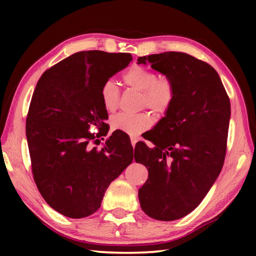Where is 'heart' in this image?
<instances>
[{
  "instance_id": "obj_1",
  "label": "heart",
  "mask_w": 256,
  "mask_h": 256,
  "mask_svg": "<svg viewBox=\"0 0 256 256\" xmlns=\"http://www.w3.org/2000/svg\"><path fill=\"white\" fill-rule=\"evenodd\" d=\"M172 90L168 80L165 77L157 78L145 94L146 106L157 116H162L170 103Z\"/></svg>"
}]
</instances>
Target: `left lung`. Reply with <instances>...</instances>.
Segmentation results:
<instances>
[{"label":"left lung","instance_id":"left-lung-1","mask_svg":"<svg viewBox=\"0 0 256 256\" xmlns=\"http://www.w3.org/2000/svg\"><path fill=\"white\" fill-rule=\"evenodd\" d=\"M118 70L104 52H79L47 69L32 94L26 118L32 177L46 202L69 218L94 214L132 162L122 145L106 138L103 122V86Z\"/></svg>","mask_w":256,"mask_h":256}]
</instances>
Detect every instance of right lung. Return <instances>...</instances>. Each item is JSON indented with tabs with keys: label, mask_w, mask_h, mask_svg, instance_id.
Returning a JSON list of instances; mask_svg holds the SVG:
<instances>
[{
	"label": "right lung",
	"mask_w": 256,
	"mask_h": 256,
	"mask_svg": "<svg viewBox=\"0 0 256 256\" xmlns=\"http://www.w3.org/2000/svg\"><path fill=\"white\" fill-rule=\"evenodd\" d=\"M152 68L165 74L172 98L166 116L143 138L155 144L148 170L138 189L140 208L160 221L180 219L194 210L222 170L226 153L230 99L214 67L186 52L150 57Z\"/></svg>",
	"instance_id": "add662e5"
}]
</instances>
